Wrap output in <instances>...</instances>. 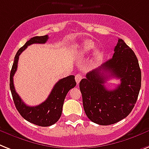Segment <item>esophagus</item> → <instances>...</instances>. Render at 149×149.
<instances>
[{
	"instance_id": "obj_1",
	"label": "esophagus",
	"mask_w": 149,
	"mask_h": 149,
	"mask_svg": "<svg viewBox=\"0 0 149 149\" xmlns=\"http://www.w3.org/2000/svg\"><path fill=\"white\" fill-rule=\"evenodd\" d=\"M82 79V75L81 74H77L75 75V81L77 82V84H79V82L81 81V80Z\"/></svg>"
}]
</instances>
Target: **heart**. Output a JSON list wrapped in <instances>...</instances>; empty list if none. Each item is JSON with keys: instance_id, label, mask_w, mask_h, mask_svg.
Returning <instances> with one entry per match:
<instances>
[{"instance_id": "heart-1", "label": "heart", "mask_w": 149, "mask_h": 149, "mask_svg": "<svg viewBox=\"0 0 149 149\" xmlns=\"http://www.w3.org/2000/svg\"><path fill=\"white\" fill-rule=\"evenodd\" d=\"M95 48V43L92 41H84L81 44V45L78 47V54L81 56H84L88 54L92 50ZM95 55L96 57H98L100 55L99 52H95Z\"/></svg>"}]
</instances>
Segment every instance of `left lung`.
I'll return each instance as SVG.
<instances>
[{"mask_svg": "<svg viewBox=\"0 0 149 149\" xmlns=\"http://www.w3.org/2000/svg\"><path fill=\"white\" fill-rule=\"evenodd\" d=\"M114 52L111 59L87 73L79 83L84 112L91 122L101 125H112L127 117L141 88V69L134 52L122 39H118ZM110 77L121 81L113 90L104 85Z\"/></svg>", "mask_w": 149, "mask_h": 149, "instance_id": "left-lung-1", "label": "left lung"}]
</instances>
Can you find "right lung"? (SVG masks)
<instances>
[{
  "label": "right lung",
  "mask_w": 149,
  "mask_h": 149,
  "mask_svg": "<svg viewBox=\"0 0 149 149\" xmlns=\"http://www.w3.org/2000/svg\"><path fill=\"white\" fill-rule=\"evenodd\" d=\"M47 39L48 36L45 35L34 37L30 39L29 41H27L25 45L17 52L10 74V88L17 110L27 122L42 127L52 125L59 120L62 113L63 104L66 95L70 89L73 88L76 85L74 76H68L66 78L58 81L47 99L41 104L34 107L25 104L20 96L17 95L14 88L13 77L17 68L19 55L23 52V51L27 48V46L33 44H45L47 41Z\"/></svg>",
  "instance_id": "1"
}]
</instances>
